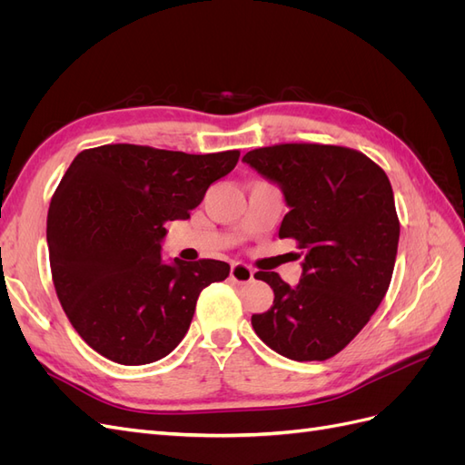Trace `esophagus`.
Segmentation results:
<instances>
[{
  "mask_svg": "<svg viewBox=\"0 0 465 465\" xmlns=\"http://www.w3.org/2000/svg\"><path fill=\"white\" fill-rule=\"evenodd\" d=\"M231 279L238 285L248 283V281L254 279V270H252V267L246 265V263L236 262V263L231 265Z\"/></svg>",
  "mask_w": 465,
  "mask_h": 465,
  "instance_id": "esophagus-1",
  "label": "esophagus"
}]
</instances>
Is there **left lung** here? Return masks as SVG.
I'll return each instance as SVG.
<instances>
[{
	"instance_id": "left-lung-1",
	"label": "left lung",
	"mask_w": 465,
	"mask_h": 465,
	"mask_svg": "<svg viewBox=\"0 0 465 465\" xmlns=\"http://www.w3.org/2000/svg\"><path fill=\"white\" fill-rule=\"evenodd\" d=\"M242 161L283 192L279 238H294L304 254L294 287L275 272L256 273L275 299L252 326L279 355L326 361L367 326L390 287L400 241L390 180L367 154L340 145L281 143Z\"/></svg>"
}]
</instances>
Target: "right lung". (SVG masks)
<instances>
[{
  "label": "right lung",
  "mask_w": 465,
  "mask_h": 465,
  "mask_svg": "<svg viewBox=\"0 0 465 465\" xmlns=\"http://www.w3.org/2000/svg\"><path fill=\"white\" fill-rule=\"evenodd\" d=\"M238 157L116 143L69 164L48 209L50 267L64 312L96 353L137 367L184 340L200 292L231 265L163 262L164 223L190 219Z\"/></svg>",
  "instance_id": "add662e5"
}]
</instances>
